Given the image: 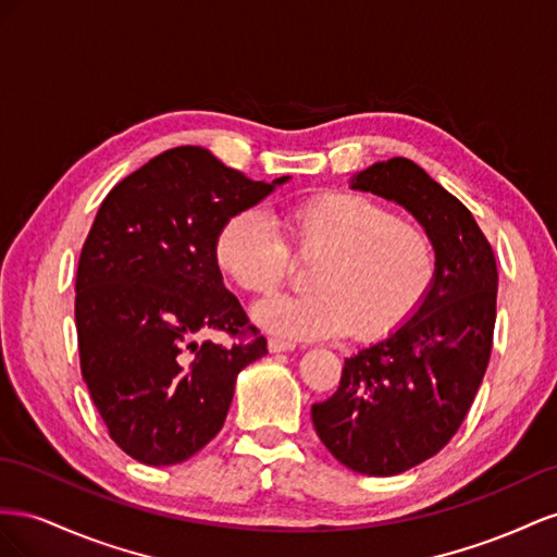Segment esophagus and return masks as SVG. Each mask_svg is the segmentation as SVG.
<instances>
[{"instance_id": "obj_1", "label": "esophagus", "mask_w": 557, "mask_h": 557, "mask_svg": "<svg viewBox=\"0 0 557 557\" xmlns=\"http://www.w3.org/2000/svg\"><path fill=\"white\" fill-rule=\"evenodd\" d=\"M268 349H270V352H273V355H280V352H292V349H296V345L289 343V341L270 338V341H268Z\"/></svg>"}]
</instances>
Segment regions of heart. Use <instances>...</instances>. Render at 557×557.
Returning <instances> with one entry per match:
<instances>
[{
  "label": "heart",
  "instance_id": "obj_1",
  "mask_svg": "<svg viewBox=\"0 0 557 557\" xmlns=\"http://www.w3.org/2000/svg\"><path fill=\"white\" fill-rule=\"evenodd\" d=\"M300 253H322L308 294L270 296L253 322L287 341L352 333L385 338L420 310L436 275L429 235L369 196L322 190L280 214ZM214 261L245 292H273L289 270V247L259 210L231 214L214 237Z\"/></svg>",
  "mask_w": 557,
  "mask_h": 557
}]
</instances>
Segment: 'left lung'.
<instances>
[{"label":"left lung","mask_w":557,"mask_h":557,"mask_svg":"<svg viewBox=\"0 0 557 557\" xmlns=\"http://www.w3.org/2000/svg\"><path fill=\"white\" fill-rule=\"evenodd\" d=\"M349 188L401 205L436 253L424 304L383 341L345 359L312 424L341 465L396 475L434 457L467 418L490 361L497 263L473 214L408 158L352 174Z\"/></svg>","instance_id":"8db88e82"}]
</instances>
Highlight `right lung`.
<instances>
[{
    "label": "right lung",
    "instance_id": "right-lung-1",
    "mask_svg": "<svg viewBox=\"0 0 557 557\" xmlns=\"http://www.w3.org/2000/svg\"><path fill=\"white\" fill-rule=\"evenodd\" d=\"M292 177L251 182L202 147L151 158L102 200L76 270L82 373L109 436L149 467L180 465L219 434L235 380L268 355L265 338L233 347L247 314L214 261L224 221ZM257 336V329L249 326Z\"/></svg>",
    "mask_w": 557,
    "mask_h": 557
}]
</instances>
